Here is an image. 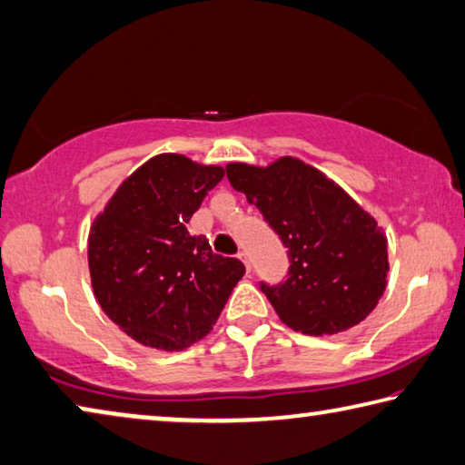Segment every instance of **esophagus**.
Instances as JSON below:
<instances>
[{
	"label": "esophagus",
	"mask_w": 465,
	"mask_h": 465,
	"mask_svg": "<svg viewBox=\"0 0 465 465\" xmlns=\"http://www.w3.org/2000/svg\"><path fill=\"white\" fill-rule=\"evenodd\" d=\"M237 257H239V260H241L242 263H245V270L251 272V263H249V257H247L245 251H241V253H237Z\"/></svg>",
	"instance_id": "34e87169"
}]
</instances>
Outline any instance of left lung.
<instances>
[{
	"instance_id": "1",
	"label": "left lung",
	"mask_w": 465,
	"mask_h": 465,
	"mask_svg": "<svg viewBox=\"0 0 465 465\" xmlns=\"http://www.w3.org/2000/svg\"><path fill=\"white\" fill-rule=\"evenodd\" d=\"M226 177L288 249V273L260 282L282 323L331 336L367 319L387 286V239L344 189L299 158L265 169L226 164Z\"/></svg>"
}]
</instances>
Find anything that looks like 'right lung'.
Segmentation results:
<instances>
[{
    "label": "right lung",
    "instance_id": "right-lung-1",
    "mask_svg": "<svg viewBox=\"0 0 465 465\" xmlns=\"http://www.w3.org/2000/svg\"><path fill=\"white\" fill-rule=\"evenodd\" d=\"M224 177L181 154L142 164L98 214L88 268L98 304L143 346L183 350L216 323L245 265L212 251L187 223Z\"/></svg>",
    "mask_w": 465,
    "mask_h": 465
}]
</instances>
